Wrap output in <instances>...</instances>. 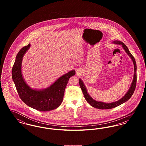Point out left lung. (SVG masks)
I'll use <instances>...</instances> for the list:
<instances>
[{
    "label": "left lung",
    "instance_id": "obj_1",
    "mask_svg": "<svg viewBox=\"0 0 146 146\" xmlns=\"http://www.w3.org/2000/svg\"><path fill=\"white\" fill-rule=\"evenodd\" d=\"M114 44H119V45H121L123 46V48L125 50V52L128 54V55L129 56L131 59H132V61L134 64V70H135V73H134V76H133V79L132 81V84H131V86L130 88V89L127 91V92L125 96L123 97L122 98H121L120 100H119L118 101L113 102V103H110V104H106L104 102H98L94 100H93L90 96L88 94L86 89L85 86V85H84V83L82 82V80L79 79V83L80 87L82 89V90L83 91L84 96L86 100V101L90 104L91 106L98 108L100 110H107V109H111L115 108L116 107H117L118 106L120 105V104H123V103L125 102L126 101H127L129 99H130V98L132 96L135 88H136V82H137V74H136V69H137V66H136V63L135 59L134 58V57L132 55V54L130 53V52L129 51V49L127 48V46L125 45V44L123 42H120V41H118V40H115L114 42H113Z\"/></svg>",
    "mask_w": 146,
    "mask_h": 146
}]
</instances>
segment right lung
I'll return each mask as SVG.
<instances>
[{"label":"right lung","mask_w":146,"mask_h":146,"mask_svg":"<svg viewBox=\"0 0 146 146\" xmlns=\"http://www.w3.org/2000/svg\"><path fill=\"white\" fill-rule=\"evenodd\" d=\"M29 47L30 44L19 51L12 69V78L19 97L25 104L35 110L40 111L55 110L61 104L66 85L70 78L75 75L76 71L71 70L61 76L45 90L31 89L24 81L21 73L22 58Z\"/></svg>","instance_id":"add662e5"}]
</instances>
